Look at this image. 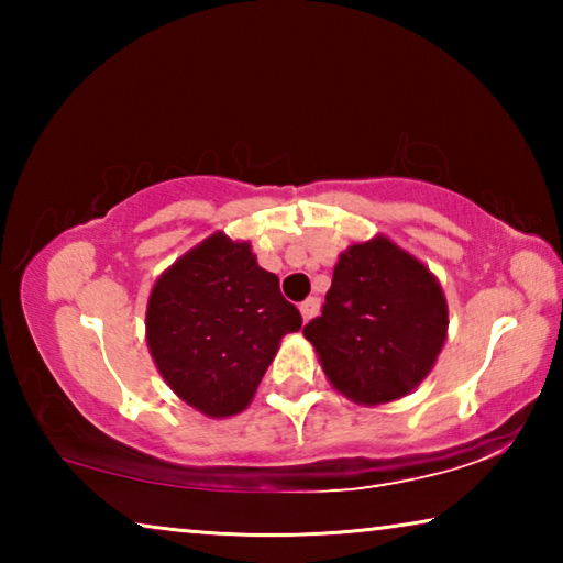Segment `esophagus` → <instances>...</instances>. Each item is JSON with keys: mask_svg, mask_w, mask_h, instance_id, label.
<instances>
[{"mask_svg": "<svg viewBox=\"0 0 563 563\" xmlns=\"http://www.w3.org/2000/svg\"><path fill=\"white\" fill-rule=\"evenodd\" d=\"M318 310H320V300H318V298H308V300L300 302V316H302L305 322L316 318Z\"/></svg>", "mask_w": 563, "mask_h": 563, "instance_id": "obj_1", "label": "esophagus"}]
</instances>
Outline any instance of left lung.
I'll list each match as a JSON object with an SVG mask.
<instances>
[{"label": "left lung", "instance_id": "left-lung-1", "mask_svg": "<svg viewBox=\"0 0 563 563\" xmlns=\"http://www.w3.org/2000/svg\"><path fill=\"white\" fill-rule=\"evenodd\" d=\"M302 335L342 395L393 402L432 369L446 338V302L422 263L375 238L340 255L322 316Z\"/></svg>", "mask_w": 563, "mask_h": 563}]
</instances>
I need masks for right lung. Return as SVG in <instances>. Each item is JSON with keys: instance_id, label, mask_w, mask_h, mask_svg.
<instances>
[{"instance_id": "add662e5", "label": "right lung", "mask_w": 563, "mask_h": 563, "mask_svg": "<svg viewBox=\"0 0 563 563\" xmlns=\"http://www.w3.org/2000/svg\"><path fill=\"white\" fill-rule=\"evenodd\" d=\"M302 318L283 298L278 275L255 263L247 243L223 233L161 275L148 298L146 338L168 387L208 417L251 402L280 338Z\"/></svg>"}]
</instances>
